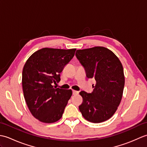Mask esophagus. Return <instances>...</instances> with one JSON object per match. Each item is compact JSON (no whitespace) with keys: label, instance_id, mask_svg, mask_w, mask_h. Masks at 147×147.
Listing matches in <instances>:
<instances>
[{"label":"esophagus","instance_id":"34e87169","mask_svg":"<svg viewBox=\"0 0 147 147\" xmlns=\"http://www.w3.org/2000/svg\"><path fill=\"white\" fill-rule=\"evenodd\" d=\"M78 93H79V92L76 91V90H73V95H77V94H78Z\"/></svg>","mask_w":147,"mask_h":147}]
</instances>
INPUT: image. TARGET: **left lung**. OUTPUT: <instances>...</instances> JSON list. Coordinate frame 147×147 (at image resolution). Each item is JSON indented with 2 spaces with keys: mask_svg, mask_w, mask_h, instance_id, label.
Segmentation results:
<instances>
[{
  "mask_svg": "<svg viewBox=\"0 0 147 147\" xmlns=\"http://www.w3.org/2000/svg\"><path fill=\"white\" fill-rule=\"evenodd\" d=\"M76 56L85 67L86 76L95 78L91 93L80 92L79 109L86 120L99 123L108 120L119 105L125 83L123 67L111 50L104 47L78 50Z\"/></svg>",
  "mask_w": 147,
  "mask_h": 147,
  "instance_id": "left-lung-1",
  "label": "left lung"
}]
</instances>
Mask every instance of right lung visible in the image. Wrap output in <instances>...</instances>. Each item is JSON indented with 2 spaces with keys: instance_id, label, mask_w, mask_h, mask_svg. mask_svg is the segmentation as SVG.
<instances>
[{
  "instance_id": "obj_1",
  "label": "right lung",
  "mask_w": 147,
  "mask_h": 147,
  "mask_svg": "<svg viewBox=\"0 0 147 147\" xmlns=\"http://www.w3.org/2000/svg\"><path fill=\"white\" fill-rule=\"evenodd\" d=\"M76 49L43 48L28 59L22 73L24 97L34 117L53 123L62 116L72 95L71 90L55 88L60 73L75 54Z\"/></svg>"
}]
</instances>
